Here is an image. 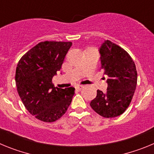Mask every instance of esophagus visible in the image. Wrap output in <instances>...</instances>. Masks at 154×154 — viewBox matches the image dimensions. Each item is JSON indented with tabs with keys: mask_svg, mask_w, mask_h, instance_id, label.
Wrapping results in <instances>:
<instances>
[{
	"mask_svg": "<svg viewBox=\"0 0 154 154\" xmlns=\"http://www.w3.org/2000/svg\"><path fill=\"white\" fill-rule=\"evenodd\" d=\"M82 88H83V85H77L76 86V89H78V90H81V89H82Z\"/></svg>",
	"mask_w": 154,
	"mask_h": 154,
	"instance_id": "obj_1",
	"label": "esophagus"
}]
</instances>
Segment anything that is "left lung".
Returning <instances> with one entry per match:
<instances>
[{"mask_svg":"<svg viewBox=\"0 0 154 154\" xmlns=\"http://www.w3.org/2000/svg\"><path fill=\"white\" fill-rule=\"evenodd\" d=\"M101 68L109 79L107 90H97L90 103L92 109L105 118L120 116L130 106L137 83L134 62L127 51L110 41H105L99 48Z\"/></svg>","mask_w":154,"mask_h":154,"instance_id":"obj_1","label":"left lung"}]
</instances>
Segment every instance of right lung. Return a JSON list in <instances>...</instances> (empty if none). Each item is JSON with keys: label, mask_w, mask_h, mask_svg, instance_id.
Here are the masks:
<instances>
[{"label": "right lung", "mask_w": 154, "mask_h": 154, "mask_svg": "<svg viewBox=\"0 0 154 154\" xmlns=\"http://www.w3.org/2000/svg\"><path fill=\"white\" fill-rule=\"evenodd\" d=\"M71 42H40L19 60L15 82L23 104L36 119L55 122L66 112L75 88L61 89L52 83L53 76L62 68Z\"/></svg>", "instance_id": "obj_1"}]
</instances>
